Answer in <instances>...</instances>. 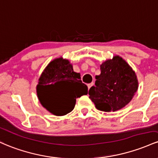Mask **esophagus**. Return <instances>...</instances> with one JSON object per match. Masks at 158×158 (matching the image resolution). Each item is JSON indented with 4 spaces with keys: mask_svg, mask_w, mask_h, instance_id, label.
<instances>
[{
    "mask_svg": "<svg viewBox=\"0 0 158 158\" xmlns=\"http://www.w3.org/2000/svg\"><path fill=\"white\" fill-rule=\"evenodd\" d=\"M94 85V83H91V84H87V86H88V88H89V89L90 88L92 87V86H93Z\"/></svg>",
    "mask_w": 158,
    "mask_h": 158,
    "instance_id": "esophagus-1",
    "label": "esophagus"
}]
</instances>
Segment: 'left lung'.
<instances>
[{
	"label": "left lung",
	"instance_id": "8db88e82",
	"mask_svg": "<svg viewBox=\"0 0 158 158\" xmlns=\"http://www.w3.org/2000/svg\"><path fill=\"white\" fill-rule=\"evenodd\" d=\"M95 86L89 91L95 107L104 112L122 109L131 101L138 89L135 72L123 58L116 55L100 65Z\"/></svg>",
	"mask_w": 158,
	"mask_h": 158
}]
</instances>
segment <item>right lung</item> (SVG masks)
I'll return each mask as SVG.
<instances>
[{"label":"right lung","mask_w":158,"mask_h":158,"mask_svg":"<svg viewBox=\"0 0 158 158\" xmlns=\"http://www.w3.org/2000/svg\"><path fill=\"white\" fill-rule=\"evenodd\" d=\"M39 100L55 116H64L75 106L76 98L87 95L88 87L81 81V74L74 72L69 60L59 57L48 64L36 86Z\"/></svg>","instance_id":"right-lung-1"}]
</instances>
